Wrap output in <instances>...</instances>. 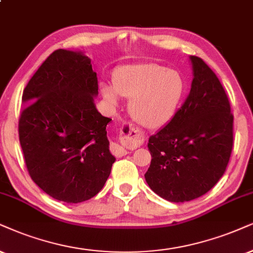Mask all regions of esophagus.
Returning <instances> with one entry per match:
<instances>
[{
    "instance_id": "esophagus-1",
    "label": "esophagus",
    "mask_w": 253,
    "mask_h": 253,
    "mask_svg": "<svg viewBox=\"0 0 253 253\" xmlns=\"http://www.w3.org/2000/svg\"><path fill=\"white\" fill-rule=\"evenodd\" d=\"M120 140L123 142L121 146L117 145V143H113L111 146L112 154L118 156V158L126 155L127 150L141 146L143 141V134L132 125H125L121 128Z\"/></svg>"
}]
</instances>
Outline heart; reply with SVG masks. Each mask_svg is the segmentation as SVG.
<instances>
[{
  "label": "heart",
  "mask_w": 253,
  "mask_h": 253,
  "mask_svg": "<svg viewBox=\"0 0 253 253\" xmlns=\"http://www.w3.org/2000/svg\"><path fill=\"white\" fill-rule=\"evenodd\" d=\"M113 84L103 85L104 97L112 104L118 94L130 99V116L147 128L164 126L174 117L185 87L180 72L158 63L121 66L114 72Z\"/></svg>",
  "instance_id": "1"
}]
</instances>
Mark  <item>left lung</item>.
Segmentation results:
<instances>
[{
  "label": "left lung",
  "mask_w": 253,
  "mask_h": 253,
  "mask_svg": "<svg viewBox=\"0 0 253 253\" xmlns=\"http://www.w3.org/2000/svg\"><path fill=\"white\" fill-rule=\"evenodd\" d=\"M194 79L171 120L149 137L152 162L145 178L169 202H187L208 193L224 174L233 146V116L215 72L190 57Z\"/></svg>",
  "instance_id": "1"
}]
</instances>
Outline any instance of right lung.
I'll return each mask as SVG.
<instances>
[{
	"label": "right lung",
	"instance_id": "1",
	"mask_svg": "<svg viewBox=\"0 0 253 253\" xmlns=\"http://www.w3.org/2000/svg\"><path fill=\"white\" fill-rule=\"evenodd\" d=\"M97 73L81 52L53 51L24 88L18 135L25 166L44 193L81 203L103 189L116 158L108 149L112 119L94 106Z\"/></svg>",
	"mask_w": 253,
	"mask_h": 253
}]
</instances>
